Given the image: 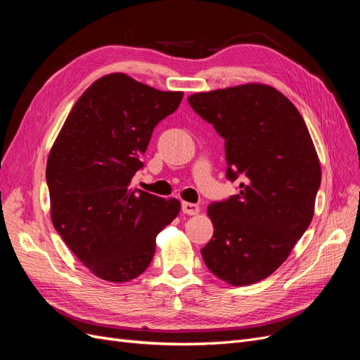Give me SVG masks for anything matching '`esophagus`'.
<instances>
[{"instance_id": "obj_1", "label": "esophagus", "mask_w": 360, "mask_h": 360, "mask_svg": "<svg viewBox=\"0 0 360 360\" xmlns=\"http://www.w3.org/2000/svg\"><path fill=\"white\" fill-rule=\"evenodd\" d=\"M181 212L184 214H198L200 213V205L198 204H193V202H181Z\"/></svg>"}]
</instances>
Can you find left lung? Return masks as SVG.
I'll use <instances>...</instances> for the list:
<instances>
[{
  "label": "left lung",
  "mask_w": 360,
  "mask_h": 360,
  "mask_svg": "<svg viewBox=\"0 0 360 360\" xmlns=\"http://www.w3.org/2000/svg\"><path fill=\"white\" fill-rule=\"evenodd\" d=\"M225 139L226 179L238 193L212 202L214 233L205 266L231 285L267 278L284 263L314 216L321 168L308 127L287 97L245 84L188 97Z\"/></svg>",
  "instance_id": "1"
}]
</instances>
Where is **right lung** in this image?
Here are the masks:
<instances>
[{
	"instance_id": "obj_1",
	"label": "right lung",
	"mask_w": 360,
	"mask_h": 360,
	"mask_svg": "<svg viewBox=\"0 0 360 360\" xmlns=\"http://www.w3.org/2000/svg\"><path fill=\"white\" fill-rule=\"evenodd\" d=\"M181 91H159L123 73L97 79L75 103L46 163L53 228L96 276L126 282L150 266L156 236L180 201L130 189L151 134Z\"/></svg>"
}]
</instances>
